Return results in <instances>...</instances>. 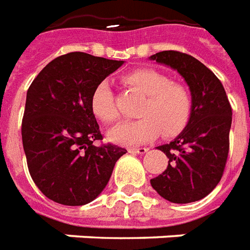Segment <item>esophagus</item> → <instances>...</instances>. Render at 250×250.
<instances>
[{
  "label": "esophagus",
  "mask_w": 250,
  "mask_h": 250,
  "mask_svg": "<svg viewBox=\"0 0 250 250\" xmlns=\"http://www.w3.org/2000/svg\"><path fill=\"white\" fill-rule=\"evenodd\" d=\"M128 150L130 153H140V155H144L145 152H148V148H144V146H141V148H129Z\"/></svg>",
  "instance_id": "obj_1"
}]
</instances>
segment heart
Instances as JSON below:
<instances>
[{
    "label": "heart",
    "instance_id": "1",
    "mask_svg": "<svg viewBox=\"0 0 250 250\" xmlns=\"http://www.w3.org/2000/svg\"><path fill=\"white\" fill-rule=\"evenodd\" d=\"M124 83L144 95L136 121L124 122L110 132V139L124 145L148 143L163 133L173 137L190 120L192 101L188 88L169 81L167 75L150 68H136L124 75ZM90 109L100 121L113 124L120 118L116 97L109 81H101L91 93Z\"/></svg>",
    "mask_w": 250,
    "mask_h": 250
}]
</instances>
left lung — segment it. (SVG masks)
Returning a JSON list of instances; mask_svg holds the SVG:
<instances>
[{
  "label": "left lung",
  "instance_id": "8db88e82",
  "mask_svg": "<svg viewBox=\"0 0 250 250\" xmlns=\"http://www.w3.org/2000/svg\"><path fill=\"white\" fill-rule=\"evenodd\" d=\"M185 78L192 109L187 126L169 144L157 146L169 159L166 171L150 179L157 194L172 203H190L208 195L222 178L229 155L231 106L222 83L191 55L163 51L152 55Z\"/></svg>",
  "mask_w": 250,
  "mask_h": 250
}]
</instances>
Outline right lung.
Returning <instances> with one entry per match:
<instances>
[{"mask_svg": "<svg viewBox=\"0 0 250 250\" xmlns=\"http://www.w3.org/2000/svg\"><path fill=\"white\" fill-rule=\"evenodd\" d=\"M122 63L70 52L49 62L28 88L22 146L35 185L51 201L65 206L94 201L126 153L117 145L93 144L102 134L90 109L94 87Z\"/></svg>", "mask_w": 250, "mask_h": 250, "instance_id": "1", "label": "right lung"}]
</instances>
